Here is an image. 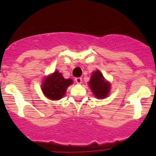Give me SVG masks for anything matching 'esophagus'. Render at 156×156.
<instances>
[{
    "label": "esophagus",
    "instance_id": "34e87169",
    "mask_svg": "<svg viewBox=\"0 0 156 156\" xmlns=\"http://www.w3.org/2000/svg\"><path fill=\"white\" fill-rule=\"evenodd\" d=\"M75 81L77 83H82V78L81 77H76L75 79Z\"/></svg>",
    "mask_w": 156,
    "mask_h": 156
}]
</instances>
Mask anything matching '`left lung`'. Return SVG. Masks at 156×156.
Returning <instances> with one entry per match:
<instances>
[{"mask_svg":"<svg viewBox=\"0 0 156 156\" xmlns=\"http://www.w3.org/2000/svg\"><path fill=\"white\" fill-rule=\"evenodd\" d=\"M89 86L95 97L98 98H105L109 93V83L105 80L102 74L98 70L95 71L91 75Z\"/></svg>","mask_w":156,"mask_h":156,"instance_id":"8db88e82","label":"left lung"}]
</instances>
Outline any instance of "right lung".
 Here are the masks:
<instances>
[{"mask_svg": "<svg viewBox=\"0 0 156 156\" xmlns=\"http://www.w3.org/2000/svg\"><path fill=\"white\" fill-rule=\"evenodd\" d=\"M72 83L71 79H64L62 73L55 71L52 75L45 78L42 84V90L49 99L58 100L64 96L66 89Z\"/></svg>", "mask_w": 156, "mask_h": 156, "instance_id": "add662e5", "label": "right lung"}]
</instances>
